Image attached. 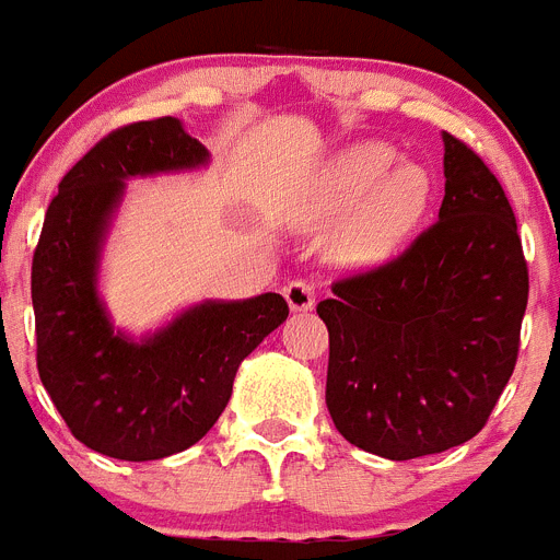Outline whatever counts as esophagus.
Returning a JSON list of instances; mask_svg holds the SVG:
<instances>
[{
    "label": "esophagus",
    "instance_id": "1",
    "mask_svg": "<svg viewBox=\"0 0 560 560\" xmlns=\"http://www.w3.org/2000/svg\"><path fill=\"white\" fill-rule=\"evenodd\" d=\"M285 294V303L294 314H303V311H311L316 303V294H314V285L308 280H291L289 285L283 289Z\"/></svg>",
    "mask_w": 560,
    "mask_h": 560
}]
</instances>
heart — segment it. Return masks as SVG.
I'll list each match as a JSON object with an SVG mask.
<instances>
[{"mask_svg":"<svg viewBox=\"0 0 560 560\" xmlns=\"http://www.w3.org/2000/svg\"><path fill=\"white\" fill-rule=\"evenodd\" d=\"M384 142H359L341 151L325 171L311 219H345L339 249L345 260L373 266L387 260L423 221L434 196L427 165L399 160Z\"/></svg>","mask_w":560,"mask_h":560,"instance_id":"b5f03b06","label":"heart"}]
</instances>
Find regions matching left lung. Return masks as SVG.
<instances>
[{"instance_id": "obj_1", "label": "left lung", "mask_w": 560, "mask_h": 560, "mask_svg": "<svg viewBox=\"0 0 560 560\" xmlns=\"http://www.w3.org/2000/svg\"><path fill=\"white\" fill-rule=\"evenodd\" d=\"M446 196L409 249L341 277L328 325L325 404L348 443L387 459L440 454L488 423L518 355L527 260L491 167L443 133Z\"/></svg>"}]
</instances>
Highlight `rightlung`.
<instances>
[{
    "label": "right lung",
    "instance_id": "add662e5",
    "mask_svg": "<svg viewBox=\"0 0 560 560\" xmlns=\"http://www.w3.org/2000/svg\"><path fill=\"white\" fill-rule=\"evenodd\" d=\"M207 162L176 117L131 122L72 165L44 215L30 280L38 375L69 432L106 457L145 463L199 443L224 412L241 361L289 316L269 291L192 305L140 341L114 330L97 266L126 179Z\"/></svg>",
    "mask_w": 560,
    "mask_h": 560
}]
</instances>
